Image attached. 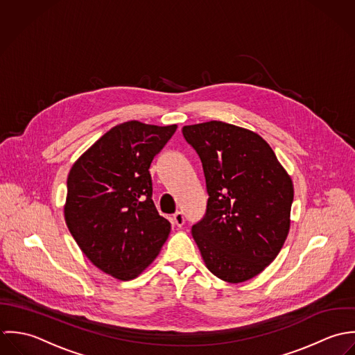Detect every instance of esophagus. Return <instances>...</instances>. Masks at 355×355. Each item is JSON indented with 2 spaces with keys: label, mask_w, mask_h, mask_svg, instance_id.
Wrapping results in <instances>:
<instances>
[{
  "label": "esophagus",
  "mask_w": 355,
  "mask_h": 355,
  "mask_svg": "<svg viewBox=\"0 0 355 355\" xmlns=\"http://www.w3.org/2000/svg\"><path fill=\"white\" fill-rule=\"evenodd\" d=\"M173 222L174 225H177L178 227H181L184 223H185V216L181 211H177V213L173 215Z\"/></svg>",
  "instance_id": "obj_1"
}]
</instances>
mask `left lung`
<instances>
[{"instance_id": "8db88e82", "label": "left lung", "mask_w": 355, "mask_h": 355, "mask_svg": "<svg viewBox=\"0 0 355 355\" xmlns=\"http://www.w3.org/2000/svg\"><path fill=\"white\" fill-rule=\"evenodd\" d=\"M198 152L209 193L192 236L207 269L227 283L269 266L289 232L293 185L259 135L219 121L182 128Z\"/></svg>"}]
</instances>
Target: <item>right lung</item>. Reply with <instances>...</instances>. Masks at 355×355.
Returning a JSON list of instances; mask_svg holds the SVG:
<instances>
[{"label": "right lung", "instance_id": "obj_1", "mask_svg": "<svg viewBox=\"0 0 355 355\" xmlns=\"http://www.w3.org/2000/svg\"><path fill=\"white\" fill-rule=\"evenodd\" d=\"M177 125L121 123L94 142L67 178L64 218L87 259L118 280L152 263L171 225L152 200L149 166Z\"/></svg>", "mask_w": 355, "mask_h": 355}]
</instances>
